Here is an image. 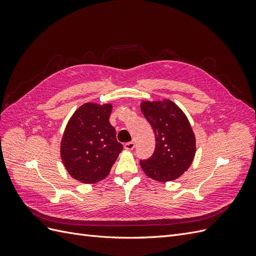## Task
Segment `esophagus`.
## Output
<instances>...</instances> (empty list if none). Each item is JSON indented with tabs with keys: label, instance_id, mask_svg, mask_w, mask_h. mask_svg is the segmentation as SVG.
I'll use <instances>...</instances> for the list:
<instances>
[{
	"label": "esophagus",
	"instance_id": "34e87169",
	"mask_svg": "<svg viewBox=\"0 0 256 256\" xmlns=\"http://www.w3.org/2000/svg\"><path fill=\"white\" fill-rule=\"evenodd\" d=\"M124 148L127 150H132L134 148V142H128L124 145Z\"/></svg>",
	"mask_w": 256,
	"mask_h": 256
}]
</instances>
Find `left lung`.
Returning a JSON list of instances; mask_svg holds the SVG:
<instances>
[{"mask_svg":"<svg viewBox=\"0 0 256 256\" xmlns=\"http://www.w3.org/2000/svg\"><path fill=\"white\" fill-rule=\"evenodd\" d=\"M141 111L156 138L152 156L140 160L145 174L166 182L187 171L196 154V136L187 116L173 102H143Z\"/></svg>","mask_w":256,"mask_h":256,"instance_id":"1","label":"left lung"}]
</instances>
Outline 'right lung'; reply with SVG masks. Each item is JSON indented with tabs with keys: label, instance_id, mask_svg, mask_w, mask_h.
Wrapping results in <instances>:
<instances>
[{
	"label": "right lung",
	"instance_id": "obj_1",
	"mask_svg": "<svg viewBox=\"0 0 256 256\" xmlns=\"http://www.w3.org/2000/svg\"><path fill=\"white\" fill-rule=\"evenodd\" d=\"M112 106L84 104L69 120L60 142V157L67 172L84 184L109 175L122 150L109 122Z\"/></svg>",
	"mask_w": 256,
	"mask_h": 256
}]
</instances>
